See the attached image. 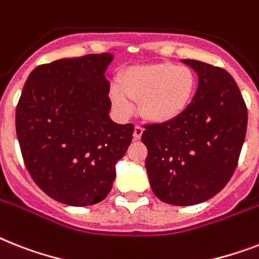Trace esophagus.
Wrapping results in <instances>:
<instances>
[{
    "instance_id": "34e87169",
    "label": "esophagus",
    "mask_w": 259,
    "mask_h": 259,
    "mask_svg": "<svg viewBox=\"0 0 259 259\" xmlns=\"http://www.w3.org/2000/svg\"><path fill=\"white\" fill-rule=\"evenodd\" d=\"M142 133H144V127L140 125H137L136 127H134V133H133V137H134V140L138 141L141 140V137H142Z\"/></svg>"
}]
</instances>
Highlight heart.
<instances>
[{
    "mask_svg": "<svg viewBox=\"0 0 259 259\" xmlns=\"http://www.w3.org/2000/svg\"><path fill=\"white\" fill-rule=\"evenodd\" d=\"M197 90V75L186 65L173 62L133 66L123 70L118 85L109 96L119 114L129 115L133 102H140V113L146 121L166 123L177 119L190 106Z\"/></svg>",
    "mask_w": 259,
    "mask_h": 259,
    "instance_id": "obj_1",
    "label": "heart"
}]
</instances>
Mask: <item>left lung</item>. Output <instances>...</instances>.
<instances>
[{"label": "left lung", "mask_w": 259, "mask_h": 259, "mask_svg": "<svg viewBox=\"0 0 259 259\" xmlns=\"http://www.w3.org/2000/svg\"><path fill=\"white\" fill-rule=\"evenodd\" d=\"M198 74V88L184 114L145 127L142 142L151 190L176 206L207 201L226 186L238 165L247 108L228 71L184 60Z\"/></svg>", "instance_id": "obj_1"}]
</instances>
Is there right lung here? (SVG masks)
Returning <instances> with one entry per match:
<instances>
[{
  "label": "right lung",
  "instance_id": "obj_1",
  "mask_svg": "<svg viewBox=\"0 0 259 259\" xmlns=\"http://www.w3.org/2000/svg\"><path fill=\"white\" fill-rule=\"evenodd\" d=\"M113 54H86L39 65L16 109V132L27 171L58 202L88 206L109 194L115 162L133 140L134 125L109 117Z\"/></svg>",
  "mask_w": 259,
  "mask_h": 259
}]
</instances>
